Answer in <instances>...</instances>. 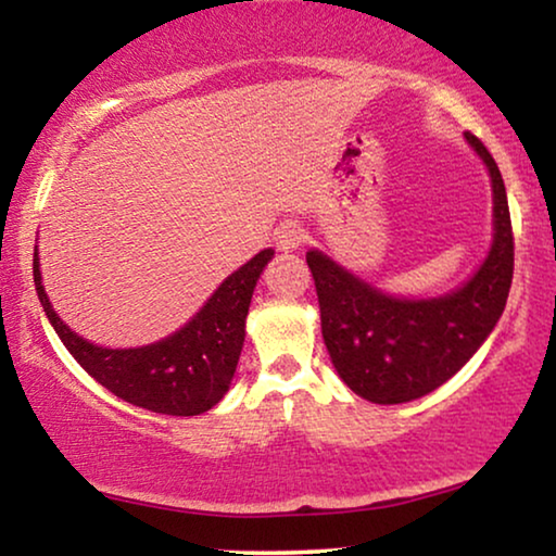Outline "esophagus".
<instances>
[{
  "label": "esophagus",
  "instance_id": "esophagus-1",
  "mask_svg": "<svg viewBox=\"0 0 556 556\" xmlns=\"http://www.w3.org/2000/svg\"><path fill=\"white\" fill-rule=\"evenodd\" d=\"M303 242V230L295 225H283L276 230V248L280 253H293V250H299Z\"/></svg>",
  "mask_w": 556,
  "mask_h": 556
}]
</instances>
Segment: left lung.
<instances>
[{"mask_svg":"<svg viewBox=\"0 0 556 556\" xmlns=\"http://www.w3.org/2000/svg\"><path fill=\"white\" fill-rule=\"evenodd\" d=\"M466 141L489 169L493 235L483 263L458 288L428 299L392 295L318 248L306 253L333 369L375 405H402L438 390L483 346L506 308L514 276L506 187L489 149L470 134Z\"/></svg>","mask_w":556,"mask_h":556,"instance_id":"8db88e82","label":"left lung"}]
</instances>
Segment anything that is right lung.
<instances>
[{"label":"right lung","mask_w":556,"mask_h":556,"mask_svg":"<svg viewBox=\"0 0 556 556\" xmlns=\"http://www.w3.org/2000/svg\"><path fill=\"white\" fill-rule=\"evenodd\" d=\"M273 248H265L245 265L230 273L204 306L169 337L154 344L111 349L83 339L52 308L42 286L40 253L35 248V291L45 316L75 362L128 405L159 415H202L217 405L230 390L238 369L245 318L257 278L273 261Z\"/></svg>","instance_id":"right-lung-1"}]
</instances>
